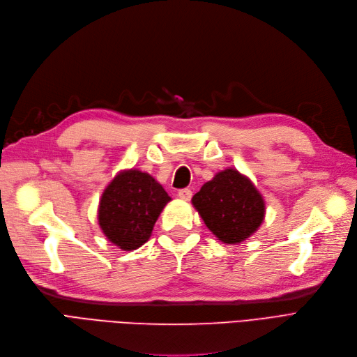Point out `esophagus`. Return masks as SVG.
Masks as SVG:
<instances>
[{"instance_id":"34e87169","label":"esophagus","mask_w":357,"mask_h":357,"mask_svg":"<svg viewBox=\"0 0 357 357\" xmlns=\"http://www.w3.org/2000/svg\"><path fill=\"white\" fill-rule=\"evenodd\" d=\"M178 197L183 201H188L191 197H192V191L188 190V188H183V190H179L178 191Z\"/></svg>"}]
</instances>
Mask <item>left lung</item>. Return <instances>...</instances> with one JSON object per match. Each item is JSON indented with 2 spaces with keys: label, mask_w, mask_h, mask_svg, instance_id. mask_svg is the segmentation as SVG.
<instances>
[{
  "label": "left lung",
  "mask_w": 357,
  "mask_h": 357,
  "mask_svg": "<svg viewBox=\"0 0 357 357\" xmlns=\"http://www.w3.org/2000/svg\"><path fill=\"white\" fill-rule=\"evenodd\" d=\"M191 203L211 234L226 245H238L254 235L266 217L264 197L235 167L217 172Z\"/></svg>",
  "instance_id": "obj_1"
}]
</instances>
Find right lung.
Masks as SVG:
<instances>
[{
  "mask_svg": "<svg viewBox=\"0 0 357 357\" xmlns=\"http://www.w3.org/2000/svg\"><path fill=\"white\" fill-rule=\"evenodd\" d=\"M172 199L162 185L140 169H123L106 185L98 223L106 239L122 251L144 245L160 213Z\"/></svg>",
  "mask_w": 357,
  "mask_h": 357,
  "instance_id": "obj_1",
  "label": "right lung"
}]
</instances>
